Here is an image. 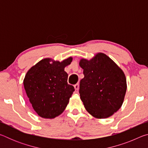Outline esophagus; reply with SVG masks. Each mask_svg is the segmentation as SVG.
<instances>
[{"mask_svg":"<svg viewBox=\"0 0 148 148\" xmlns=\"http://www.w3.org/2000/svg\"><path fill=\"white\" fill-rule=\"evenodd\" d=\"M74 88H75V91H76V92H78L79 84H76V85H74Z\"/></svg>","mask_w":148,"mask_h":148,"instance_id":"34e87169","label":"esophagus"}]
</instances>
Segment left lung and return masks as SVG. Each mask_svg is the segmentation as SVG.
I'll return each mask as SVG.
<instances>
[{
  "mask_svg": "<svg viewBox=\"0 0 148 148\" xmlns=\"http://www.w3.org/2000/svg\"><path fill=\"white\" fill-rule=\"evenodd\" d=\"M79 64L84 74L79 92L86 110L98 119L112 116L122 106L126 93L123 71L103 53L91 60L82 59Z\"/></svg>",
  "mask_w": 148,
  "mask_h": 148,
  "instance_id": "left-lung-1",
  "label": "left lung"
}]
</instances>
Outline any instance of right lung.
Wrapping results in <instances>:
<instances>
[{
  "mask_svg": "<svg viewBox=\"0 0 148 148\" xmlns=\"http://www.w3.org/2000/svg\"><path fill=\"white\" fill-rule=\"evenodd\" d=\"M72 61L71 57L61 62L46 58L27 72L24 88L34 111L41 117L55 118L69 104L74 87L67 83L68 74L64 68Z\"/></svg>",
  "mask_w": 148,
  "mask_h": 148,
  "instance_id": "add662e5",
  "label": "right lung"
}]
</instances>
